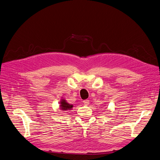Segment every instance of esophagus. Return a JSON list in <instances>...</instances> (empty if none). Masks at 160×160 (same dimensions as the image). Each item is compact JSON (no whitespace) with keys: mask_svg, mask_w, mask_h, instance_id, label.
Here are the masks:
<instances>
[{"mask_svg":"<svg viewBox=\"0 0 160 160\" xmlns=\"http://www.w3.org/2000/svg\"><path fill=\"white\" fill-rule=\"evenodd\" d=\"M83 102H84V104L85 105H89V101L88 100V99H86L84 100V101H83Z\"/></svg>","mask_w":160,"mask_h":160,"instance_id":"1","label":"esophagus"}]
</instances>
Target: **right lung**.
I'll return each instance as SVG.
<instances>
[{
	"label": "right lung",
	"mask_w": 160,
	"mask_h": 160,
	"mask_svg": "<svg viewBox=\"0 0 160 160\" xmlns=\"http://www.w3.org/2000/svg\"><path fill=\"white\" fill-rule=\"evenodd\" d=\"M59 104H60V105H59L60 109L61 110H63V111L70 110L73 107V105H71V104L68 103L64 98H62V99L61 100Z\"/></svg>",
	"instance_id": "add662e5"
}]
</instances>
